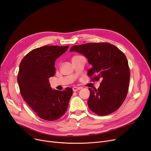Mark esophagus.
<instances>
[{
    "instance_id": "1",
    "label": "esophagus",
    "mask_w": 151,
    "mask_h": 151,
    "mask_svg": "<svg viewBox=\"0 0 151 151\" xmlns=\"http://www.w3.org/2000/svg\"><path fill=\"white\" fill-rule=\"evenodd\" d=\"M81 89V87H74L73 88H72V90H73L74 92H76L77 91V90H79Z\"/></svg>"
}]
</instances>
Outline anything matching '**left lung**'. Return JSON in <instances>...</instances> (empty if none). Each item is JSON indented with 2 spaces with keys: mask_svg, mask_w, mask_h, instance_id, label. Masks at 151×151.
Segmentation results:
<instances>
[{
  "mask_svg": "<svg viewBox=\"0 0 151 151\" xmlns=\"http://www.w3.org/2000/svg\"><path fill=\"white\" fill-rule=\"evenodd\" d=\"M70 51L82 54L92 68L88 76L93 82L101 79L98 89L89 88L88 106L100 116L115 111L127 96L130 70L124 54L108 43H91L72 46Z\"/></svg>",
  "mask_w": 151,
  "mask_h": 151,
  "instance_id": "8db88e82",
  "label": "left lung"
}]
</instances>
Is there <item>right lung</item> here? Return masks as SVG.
<instances>
[{
  "label": "right lung",
  "mask_w": 151,
  "mask_h": 151,
  "mask_svg": "<svg viewBox=\"0 0 151 151\" xmlns=\"http://www.w3.org/2000/svg\"><path fill=\"white\" fill-rule=\"evenodd\" d=\"M69 46H45L29 52L23 58L17 76L21 95L37 115L55 121L67 111L72 89L52 90L48 79L55 74V62Z\"/></svg>",
  "instance_id": "1"
}]
</instances>
